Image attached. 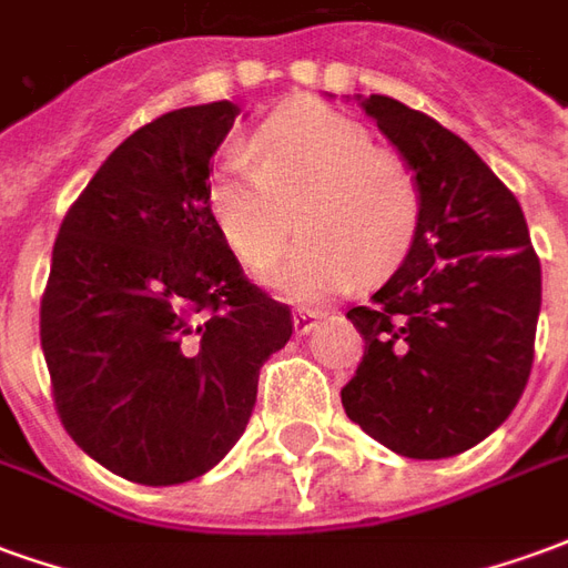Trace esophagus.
<instances>
[{"mask_svg":"<svg viewBox=\"0 0 568 568\" xmlns=\"http://www.w3.org/2000/svg\"><path fill=\"white\" fill-rule=\"evenodd\" d=\"M322 320V310H295V334H310Z\"/></svg>","mask_w":568,"mask_h":568,"instance_id":"34e87169","label":"esophagus"}]
</instances>
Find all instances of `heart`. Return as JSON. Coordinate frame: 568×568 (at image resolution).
<instances>
[{
	"mask_svg": "<svg viewBox=\"0 0 568 568\" xmlns=\"http://www.w3.org/2000/svg\"><path fill=\"white\" fill-rule=\"evenodd\" d=\"M248 163L227 158L210 173L206 210L248 267L271 264L267 283L297 301H325L405 258L419 222L417 179L395 151L377 149L365 124L316 100H288L248 136Z\"/></svg>",
	"mask_w": 568,
	"mask_h": 568,
	"instance_id": "obj_1",
	"label": "heart"
}]
</instances>
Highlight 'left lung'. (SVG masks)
Instances as JSON below:
<instances>
[{
    "instance_id": "8db88e82",
    "label": "left lung",
    "mask_w": 568,
    "mask_h": 568,
    "mask_svg": "<svg viewBox=\"0 0 568 568\" xmlns=\"http://www.w3.org/2000/svg\"><path fill=\"white\" fill-rule=\"evenodd\" d=\"M402 151L419 222L402 267L346 320L365 337L346 417L407 459H447L508 419L529 381L541 264L524 210L475 149L393 97H358Z\"/></svg>"
}]
</instances>
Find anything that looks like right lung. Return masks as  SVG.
Instances as JSON below:
<instances>
[{"instance_id": "add662e5", "label": "right lung", "mask_w": 568, "mask_h": 568, "mask_svg": "<svg viewBox=\"0 0 568 568\" xmlns=\"http://www.w3.org/2000/svg\"><path fill=\"white\" fill-rule=\"evenodd\" d=\"M240 105L166 112L121 142L60 224L42 295L57 414L91 459L145 487L234 447L292 310L243 276L206 210Z\"/></svg>"}]
</instances>
